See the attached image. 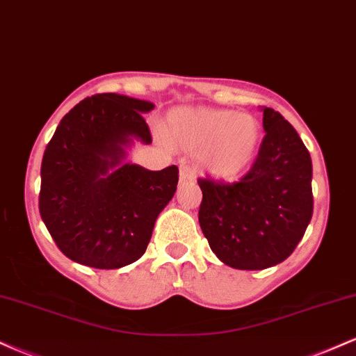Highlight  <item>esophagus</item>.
Listing matches in <instances>:
<instances>
[{"instance_id": "34e87169", "label": "esophagus", "mask_w": 356, "mask_h": 356, "mask_svg": "<svg viewBox=\"0 0 356 356\" xmlns=\"http://www.w3.org/2000/svg\"><path fill=\"white\" fill-rule=\"evenodd\" d=\"M179 179H181V182L194 181V179H195L194 169H192V167H189V165H181V169H179Z\"/></svg>"}]
</instances>
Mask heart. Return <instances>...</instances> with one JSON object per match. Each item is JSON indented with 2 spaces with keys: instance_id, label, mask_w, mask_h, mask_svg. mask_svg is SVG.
Returning a JSON list of instances; mask_svg holds the SVG:
<instances>
[{
  "instance_id": "obj_1",
  "label": "heart",
  "mask_w": 356,
  "mask_h": 356,
  "mask_svg": "<svg viewBox=\"0 0 356 356\" xmlns=\"http://www.w3.org/2000/svg\"><path fill=\"white\" fill-rule=\"evenodd\" d=\"M261 130L259 120L249 113L206 107L175 108L165 120L169 142L199 152L204 169L219 179H232L248 169Z\"/></svg>"
}]
</instances>
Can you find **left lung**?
I'll return each instance as SVG.
<instances>
[{
  "label": "left lung",
  "instance_id": "left-lung-1",
  "mask_svg": "<svg viewBox=\"0 0 356 356\" xmlns=\"http://www.w3.org/2000/svg\"><path fill=\"white\" fill-rule=\"evenodd\" d=\"M264 136L239 182L199 179V224L216 256L236 269L276 266L295 251L313 216L308 149L280 112L263 107Z\"/></svg>",
  "mask_w": 356,
  "mask_h": 356
}]
</instances>
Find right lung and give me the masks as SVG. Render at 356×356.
<instances>
[{
  "label": "right lung",
  "mask_w": 356,
  "mask_h": 356,
  "mask_svg": "<svg viewBox=\"0 0 356 356\" xmlns=\"http://www.w3.org/2000/svg\"><path fill=\"white\" fill-rule=\"evenodd\" d=\"M152 108V102L97 93L61 118L47 145L40 214L75 263L99 269L132 264L174 197L177 167L149 170L125 162L134 142L152 144L142 115Z\"/></svg>",
  "instance_id": "obj_1"
}]
</instances>
